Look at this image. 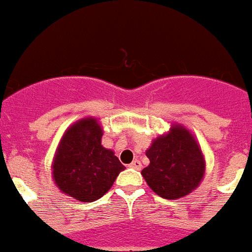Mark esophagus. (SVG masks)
Here are the masks:
<instances>
[{
  "instance_id": "esophagus-1",
  "label": "esophagus",
  "mask_w": 252,
  "mask_h": 252,
  "mask_svg": "<svg viewBox=\"0 0 252 252\" xmlns=\"http://www.w3.org/2000/svg\"><path fill=\"white\" fill-rule=\"evenodd\" d=\"M128 166L132 169H136V170H140V169H142V162H140L139 160H134L131 164L128 165Z\"/></svg>"
}]
</instances>
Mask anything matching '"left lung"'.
<instances>
[{
  "label": "left lung",
  "mask_w": 252,
  "mask_h": 252,
  "mask_svg": "<svg viewBox=\"0 0 252 252\" xmlns=\"http://www.w3.org/2000/svg\"><path fill=\"white\" fill-rule=\"evenodd\" d=\"M150 165L142 170L148 186L161 198L186 196L202 182L206 161L194 135L181 125L155 139L146 152Z\"/></svg>",
  "instance_id": "8db88e82"
}]
</instances>
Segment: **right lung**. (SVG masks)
Wrapping results in <instances>:
<instances>
[{"mask_svg": "<svg viewBox=\"0 0 252 252\" xmlns=\"http://www.w3.org/2000/svg\"><path fill=\"white\" fill-rule=\"evenodd\" d=\"M101 136L97 120H80L66 130L54 155V183L79 202L101 198L125 170L113 151L101 146Z\"/></svg>", "mask_w": 252, "mask_h": 252, "instance_id": "right-lung-1", "label": "right lung"}]
</instances>
